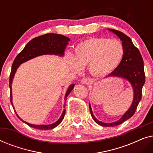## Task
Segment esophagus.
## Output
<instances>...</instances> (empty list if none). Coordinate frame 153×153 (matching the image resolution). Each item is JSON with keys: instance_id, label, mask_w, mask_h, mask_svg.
I'll list each match as a JSON object with an SVG mask.
<instances>
[{"instance_id": "esophagus-1", "label": "esophagus", "mask_w": 153, "mask_h": 153, "mask_svg": "<svg viewBox=\"0 0 153 153\" xmlns=\"http://www.w3.org/2000/svg\"><path fill=\"white\" fill-rule=\"evenodd\" d=\"M81 83L85 85H88L89 83H91V80H90V79L83 78L82 80H81Z\"/></svg>"}]
</instances>
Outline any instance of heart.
<instances>
[{
  "label": "heart",
  "instance_id": "1",
  "mask_svg": "<svg viewBox=\"0 0 153 153\" xmlns=\"http://www.w3.org/2000/svg\"><path fill=\"white\" fill-rule=\"evenodd\" d=\"M123 44L106 37H91L75 47L68 63L76 72L88 67L90 73L97 77L110 74L120 64L124 56Z\"/></svg>",
  "mask_w": 153,
  "mask_h": 153
}]
</instances>
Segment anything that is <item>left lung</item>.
Wrapping results in <instances>:
<instances>
[{"mask_svg": "<svg viewBox=\"0 0 153 153\" xmlns=\"http://www.w3.org/2000/svg\"><path fill=\"white\" fill-rule=\"evenodd\" d=\"M115 33L120 40L124 47V56L120 64L108 76L121 77L126 79L130 83L134 91V99L132 104L126 113L120 120L112 123H105L98 120L94 116L91 104H89L90 111L92 118L96 123L103 127H114L121 124L134 114L139 102L142 97V88L145 83V73H144L143 60L139 49L134 45L131 39L124 33L114 29H108Z\"/></svg>", "mask_w": 153, "mask_h": 153, "instance_id": "left-lung-1", "label": "left lung"}]
</instances>
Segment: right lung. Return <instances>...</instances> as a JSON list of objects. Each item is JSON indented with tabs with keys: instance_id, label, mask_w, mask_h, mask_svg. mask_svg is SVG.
Segmentation results:
<instances>
[{
	"instance_id": "obj_1",
	"label": "right lung",
	"mask_w": 153,
	"mask_h": 153,
	"mask_svg": "<svg viewBox=\"0 0 153 153\" xmlns=\"http://www.w3.org/2000/svg\"><path fill=\"white\" fill-rule=\"evenodd\" d=\"M70 39L64 35L56 34V33H48L41 36L35 37L33 39L29 42L26 45L24 49L20 52L16 56V57L14 59L13 63H12L11 72L10 75V102L12 106H14L12 104V83L13 81V78L15 74L16 70L19 67V65L23 62L29 60L32 58L37 57V56L46 55V54H53V55H58L62 56L64 55V51L65 49V47L68 45V42H70ZM74 84H72L69 86L68 91L66 92L65 96V104L66 102V98L69 95V94L71 93L72 89L74 88ZM64 105V108H65ZM16 113V111H15ZM65 115V109L63 110L62 114L60 116V118L56 121V123H53L51 125H33L30 123L24 121L22 119H21L18 115L16 116L21 120L26 123L31 127L33 128L42 129V130H48V129H53L54 127H57L60 123L63 120Z\"/></svg>"
}]
</instances>
